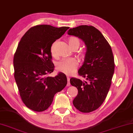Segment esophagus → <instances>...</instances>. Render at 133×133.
Here are the masks:
<instances>
[{
  "label": "esophagus",
  "mask_w": 133,
  "mask_h": 133,
  "mask_svg": "<svg viewBox=\"0 0 133 133\" xmlns=\"http://www.w3.org/2000/svg\"><path fill=\"white\" fill-rule=\"evenodd\" d=\"M67 86H70V78L69 77H67Z\"/></svg>",
  "instance_id": "obj_1"
}]
</instances>
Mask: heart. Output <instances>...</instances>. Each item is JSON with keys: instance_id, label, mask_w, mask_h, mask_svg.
Returning <instances> with one entry per match:
<instances>
[{"instance_id": "1", "label": "heart", "mask_w": 133, "mask_h": 133, "mask_svg": "<svg viewBox=\"0 0 133 133\" xmlns=\"http://www.w3.org/2000/svg\"><path fill=\"white\" fill-rule=\"evenodd\" d=\"M69 46L72 49H78L80 46L81 41L79 39L75 36H70L67 38ZM58 42L55 41L51 46V52L53 56H56V46ZM85 56V53L81 54V57L84 58ZM78 66L77 61L74 58H64L57 63V68L58 71L67 75L72 74L76 70Z\"/></svg>"}]
</instances>
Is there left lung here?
<instances>
[{
	"mask_svg": "<svg viewBox=\"0 0 133 133\" xmlns=\"http://www.w3.org/2000/svg\"><path fill=\"white\" fill-rule=\"evenodd\" d=\"M67 33L82 39L87 48L84 62L78 70L79 76L87 81L70 79L78 90L73 104L81 112H92L103 103L111 85L115 70L112 48L102 33L91 25H79Z\"/></svg>",
	"mask_w": 133,
	"mask_h": 133,
	"instance_id": "obj_1",
	"label": "left lung"
}]
</instances>
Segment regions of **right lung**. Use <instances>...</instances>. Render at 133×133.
<instances>
[{"label": "right lung", "mask_w": 133, "mask_h": 133, "mask_svg": "<svg viewBox=\"0 0 133 133\" xmlns=\"http://www.w3.org/2000/svg\"><path fill=\"white\" fill-rule=\"evenodd\" d=\"M69 27L37 25L30 29L21 39L14 56V78L23 102L36 112L46 110L55 94L66 86V76L53 72L51 46L64 34Z\"/></svg>", "instance_id": "1"}]
</instances>
